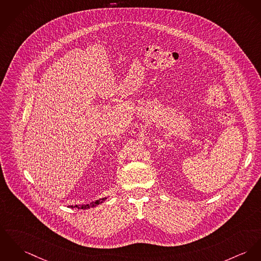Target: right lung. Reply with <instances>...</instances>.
Instances as JSON below:
<instances>
[{"label": "right lung", "mask_w": 261, "mask_h": 261, "mask_svg": "<svg viewBox=\"0 0 261 261\" xmlns=\"http://www.w3.org/2000/svg\"><path fill=\"white\" fill-rule=\"evenodd\" d=\"M107 198H103V199H100V200H97L95 202H92L91 204H88V205H83V206H78V205H75V206H70V208H93V207H96L100 204H102L106 200Z\"/></svg>", "instance_id": "obj_1"}]
</instances>
